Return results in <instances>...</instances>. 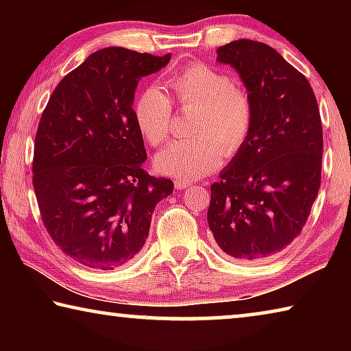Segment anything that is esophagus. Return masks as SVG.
<instances>
[{
	"label": "esophagus",
	"mask_w": 351,
	"mask_h": 351,
	"mask_svg": "<svg viewBox=\"0 0 351 351\" xmlns=\"http://www.w3.org/2000/svg\"><path fill=\"white\" fill-rule=\"evenodd\" d=\"M189 186H192V182L186 181V180H175V189L176 190H184L187 189Z\"/></svg>",
	"instance_id": "1"
}]
</instances>
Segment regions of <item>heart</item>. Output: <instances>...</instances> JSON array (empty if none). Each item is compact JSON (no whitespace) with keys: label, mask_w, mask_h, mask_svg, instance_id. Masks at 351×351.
Here are the masks:
<instances>
[{"label":"heart","mask_w":351,"mask_h":351,"mask_svg":"<svg viewBox=\"0 0 351 351\" xmlns=\"http://www.w3.org/2000/svg\"><path fill=\"white\" fill-rule=\"evenodd\" d=\"M181 110H195L189 139L170 142L156 156L165 175L195 180L215 170L221 156H235L251 136L254 104L249 93L228 74L204 63H192L169 79ZM134 119L148 144L161 145L171 130V102L156 86L141 94Z\"/></svg>","instance_id":"obj_1"}]
</instances>
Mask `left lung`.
I'll use <instances>...</instances> for the list:
<instances>
[{
	"mask_svg": "<svg viewBox=\"0 0 351 351\" xmlns=\"http://www.w3.org/2000/svg\"><path fill=\"white\" fill-rule=\"evenodd\" d=\"M217 54L245 83L254 127L210 186L207 223L230 258H269L300 235L317 197L324 152L317 100L306 77L268 45L237 40Z\"/></svg>",
	"mask_w": 351,
	"mask_h": 351,
	"instance_id": "obj_1",
	"label": "left lung"
}]
</instances>
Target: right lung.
<instances>
[{"label":"right lung","instance_id":"add662e5","mask_svg":"<svg viewBox=\"0 0 351 351\" xmlns=\"http://www.w3.org/2000/svg\"><path fill=\"white\" fill-rule=\"evenodd\" d=\"M162 57L105 47L64 75L41 114L32 184L56 245L80 265L110 271L145 245L153 210L173 193L167 178L144 169L134 91Z\"/></svg>","mask_w":351,"mask_h":351}]
</instances>
